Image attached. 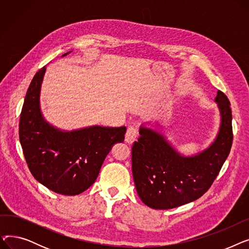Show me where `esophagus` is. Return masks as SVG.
Returning <instances> with one entry per match:
<instances>
[{"mask_svg": "<svg viewBox=\"0 0 249 249\" xmlns=\"http://www.w3.org/2000/svg\"><path fill=\"white\" fill-rule=\"evenodd\" d=\"M137 138V130L135 127L133 126H130L128 127L127 129V132L125 134V141L127 143H129V144H131V143H133Z\"/></svg>", "mask_w": 249, "mask_h": 249, "instance_id": "obj_1", "label": "esophagus"}]
</instances>
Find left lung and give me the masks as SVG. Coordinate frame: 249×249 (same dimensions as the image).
I'll return each instance as SVG.
<instances>
[{"label": "left lung", "instance_id": "8db88e82", "mask_svg": "<svg viewBox=\"0 0 249 249\" xmlns=\"http://www.w3.org/2000/svg\"><path fill=\"white\" fill-rule=\"evenodd\" d=\"M215 102L221 115L212 144L196 155L178 153L156 130L141 126L132 146V173L139 198L156 210L191 203L209 190L228 158L233 140L230 102L221 90Z\"/></svg>", "mask_w": 249, "mask_h": 249}]
</instances>
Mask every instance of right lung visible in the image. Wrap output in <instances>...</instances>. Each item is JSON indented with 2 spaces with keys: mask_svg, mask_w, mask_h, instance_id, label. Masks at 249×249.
<instances>
[{
  "mask_svg": "<svg viewBox=\"0 0 249 249\" xmlns=\"http://www.w3.org/2000/svg\"><path fill=\"white\" fill-rule=\"evenodd\" d=\"M45 71L43 67L36 72L26 93L19 123L20 143L37 181L57 194L75 196L94 184L113 144L124 141L126 127L96 125L62 131L50 125L39 102Z\"/></svg>",
  "mask_w": 249,
  "mask_h": 249,
  "instance_id": "1",
  "label": "right lung"
}]
</instances>
